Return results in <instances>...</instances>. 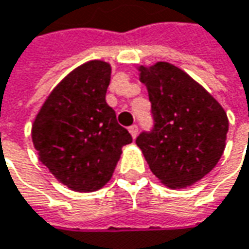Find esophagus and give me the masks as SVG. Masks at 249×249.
Instances as JSON below:
<instances>
[{"label": "esophagus", "instance_id": "34e87169", "mask_svg": "<svg viewBox=\"0 0 249 249\" xmlns=\"http://www.w3.org/2000/svg\"><path fill=\"white\" fill-rule=\"evenodd\" d=\"M129 131H130V134H131V137H133V139H136V137H137V133H139V127H137V124L130 126Z\"/></svg>", "mask_w": 249, "mask_h": 249}]
</instances>
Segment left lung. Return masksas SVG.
Segmentation results:
<instances>
[{
    "label": "left lung",
    "instance_id": "left-lung-1",
    "mask_svg": "<svg viewBox=\"0 0 249 249\" xmlns=\"http://www.w3.org/2000/svg\"><path fill=\"white\" fill-rule=\"evenodd\" d=\"M148 90L151 133L136 144L151 172L170 188H186L205 177L222 158L229 131L223 107L190 74L169 62L139 66Z\"/></svg>",
    "mask_w": 249,
    "mask_h": 249
}]
</instances>
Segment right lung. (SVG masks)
<instances>
[{
  "label": "right lung",
  "instance_id": "obj_1",
  "mask_svg": "<svg viewBox=\"0 0 249 249\" xmlns=\"http://www.w3.org/2000/svg\"><path fill=\"white\" fill-rule=\"evenodd\" d=\"M110 65L89 61L55 86L32 126L38 159L77 193H92L113 175L122 148L133 139L105 101Z\"/></svg>",
  "mask_w": 249,
  "mask_h": 249
}]
</instances>
